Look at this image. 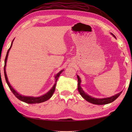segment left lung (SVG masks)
Segmentation results:
<instances>
[{"instance_id":"8db88e82","label":"left lung","mask_w":132,"mask_h":132,"mask_svg":"<svg viewBox=\"0 0 132 132\" xmlns=\"http://www.w3.org/2000/svg\"><path fill=\"white\" fill-rule=\"evenodd\" d=\"M111 34L114 37L116 38L115 36H114V35H113L112 33H111ZM77 78H78V91L79 92L80 95L86 101H87V102L91 103L92 104H94L104 105V104H106L111 103L112 102H113L114 100H115L117 98L120 96V94H121L122 92V91H121L120 92H119V93L109 97L101 98V99H99V98L94 97L92 96H89V95H88L87 94H86V92L83 90L82 88L80 86L81 79L80 77L78 76V75H77Z\"/></svg>"}]
</instances>
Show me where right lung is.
<instances>
[{"label":"right lung","mask_w":132,"mask_h":132,"mask_svg":"<svg viewBox=\"0 0 132 132\" xmlns=\"http://www.w3.org/2000/svg\"><path fill=\"white\" fill-rule=\"evenodd\" d=\"M15 39V38H14ZM14 39L13 41H12V43H11V46L9 48V49L8 50L7 54H6V57H5V61H4V76H5V80H6V82L7 83V85L9 87V88H10L11 91H12L13 95L18 98V99L22 101V102H25L28 104H36V103H43L45 102V101H47V100H49L50 97L52 96V95L55 91V86L56 84H57V81L59 77H60V74L63 72V70H62L60 72H58V73L55 75V83L54 85H53L52 87V88L50 89V90L46 92V94H45L44 95H42V96H38V97H34V96H24V95H21V94H19L18 92H17L15 89H14L12 86L11 85V84L10 82H8V79L7 78V75L6 74V71H5V67H6V63H7V58H8V53H9L10 50L12 47V44H13V41L14 40Z\"/></svg>","instance_id":"add662e5"}]
</instances>
